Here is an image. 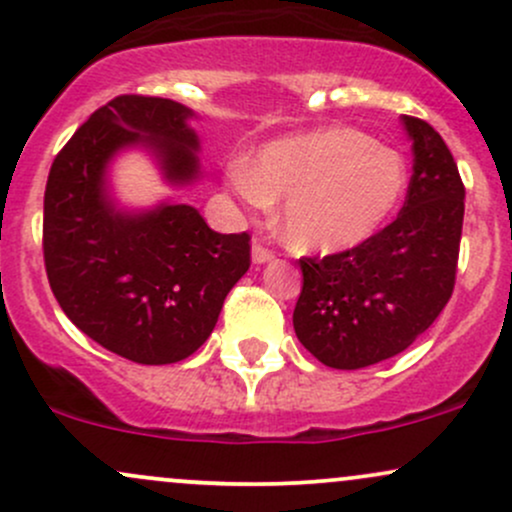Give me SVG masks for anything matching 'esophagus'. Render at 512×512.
<instances>
[{
  "label": "esophagus",
  "mask_w": 512,
  "mask_h": 512,
  "mask_svg": "<svg viewBox=\"0 0 512 512\" xmlns=\"http://www.w3.org/2000/svg\"><path fill=\"white\" fill-rule=\"evenodd\" d=\"M272 260H274V252L264 248L260 240H255V243H252V262H255V264H267V262H272Z\"/></svg>",
  "instance_id": "34e87169"
}]
</instances>
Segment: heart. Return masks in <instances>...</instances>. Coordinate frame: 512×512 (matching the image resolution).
I'll return each instance as SVG.
<instances>
[{
    "label": "heart",
    "instance_id": "1",
    "mask_svg": "<svg viewBox=\"0 0 512 512\" xmlns=\"http://www.w3.org/2000/svg\"><path fill=\"white\" fill-rule=\"evenodd\" d=\"M250 209L281 200V236L293 250L337 255L368 243L395 216L407 192V163L351 127L291 134L226 170Z\"/></svg>",
    "mask_w": 512,
    "mask_h": 512
}]
</instances>
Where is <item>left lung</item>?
Returning a JSON list of instances; mask_svg holds the SVG:
<instances>
[{"instance_id":"8db88e82","label":"left lung","mask_w":512,"mask_h":512,"mask_svg":"<svg viewBox=\"0 0 512 512\" xmlns=\"http://www.w3.org/2000/svg\"><path fill=\"white\" fill-rule=\"evenodd\" d=\"M414 175L397 219L361 248L303 257L293 330L325 366L356 370L397 356L450 301L460 255L464 185L443 137L402 115Z\"/></svg>"}]
</instances>
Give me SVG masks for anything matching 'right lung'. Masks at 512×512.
<instances>
[{
  "label": "right lung",
  "mask_w": 512,
  "mask_h": 512,
  "mask_svg": "<svg viewBox=\"0 0 512 512\" xmlns=\"http://www.w3.org/2000/svg\"><path fill=\"white\" fill-rule=\"evenodd\" d=\"M195 113L117 96L57 154L45 187L43 252L64 315L93 342L144 366L187 358L209 339L228 291L250 267L248 233H216L190 204L120 207L110 166L144 149L163 182L202 180Z\"/></svg>",
  "instance_id": "add662e5"
}]
</instances>
